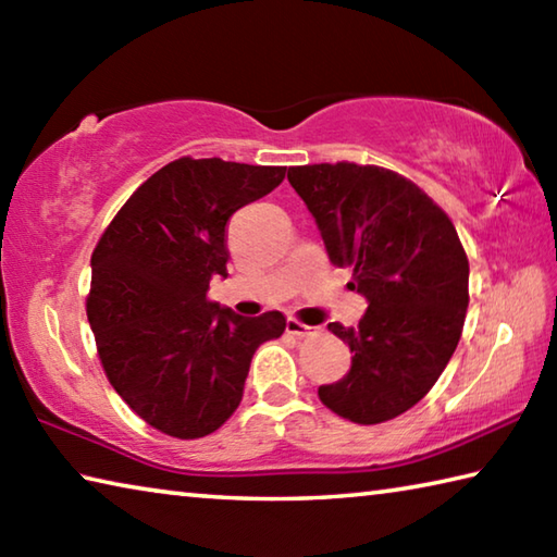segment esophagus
Returning a JSON list of instances; mask_svg holds the SVG:
<instances>
[{
	"label": "esophagus",
	"mask_w": 557,
	"mask_h": 557,
	"mask_svg": "<svg viewBox=\"0 0 557 557\" xmlns=\"http://www.w3.org/2000/svg\"><path fill=\"white\" fill-rule=\"evenodd\" d=\"M287 334L297 336V338H309V336L319 334V326H307V324L297 322V319H287Z\"/></svg>",
	"instance_id": "34e87169"
}]
</instances>
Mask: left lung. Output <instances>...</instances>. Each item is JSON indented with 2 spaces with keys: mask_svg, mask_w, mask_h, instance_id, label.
<instances>
[{
  "mask_svg": "<svg viewBox=\"0 0 557 557\" xmlns=\"http://www.w3.org/2000/svg\"><path fill=\"white\" fill-rule=\"evenodd\" d=\"M329 260L351 268L369 299L358 326L329 324L351 348V371L319 400L356 425H379L420 403L465 329L469 260L455 223L422 188L375 164L289 166Z\"/></svg>",
  "mask_w": 557,
  "mask_h": 557,
  "instance_id": "obj_1",
  "label": "left lung"
}]
</instances>
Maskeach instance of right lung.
Returning a JSON list of instances; mask_svg holds the SVG:
<instances>
[{"mask_svg": "<svg viewBox=\"0 0 557 557\" xmlns=\"http://www.w3.org/2000/svg\"><path fill=\"white\" fill-rule=\"evenodd\" d=\"M285 166L182 157L115 213L90 258L88 322L108 381L147 425L178 440L219 430L243 400L256 348L285 317H238L206 297L228 275V221Z\"/></svg>", "mask_w": 557, "mask_h": 557, "instance_id": "add662e5", "label": "right lung"}]
</instances>
